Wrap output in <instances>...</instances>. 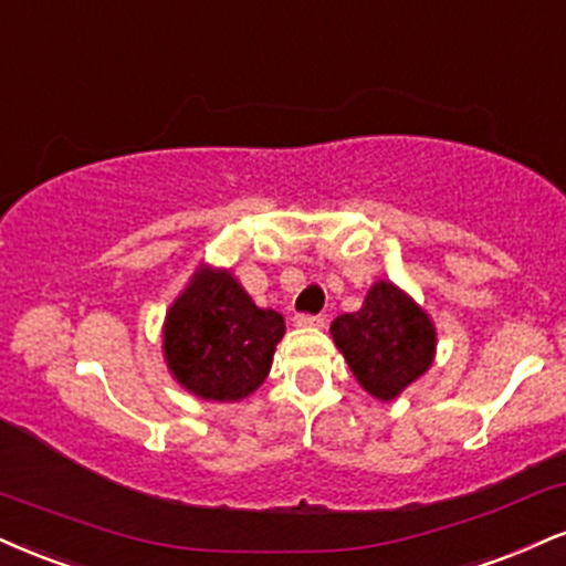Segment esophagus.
Instances as JSON below:
<instances>
[{"label":"esophagus","instance_id":"esophagus-1","mask_svg":"<svg viewBox=\"0 0 566 566\" xmlns=\"http://www.w3.org/2000/svg\"><path fill=\"white\" fill-rule=\"evenodd\" d=\"M295 326H313V329H318V326H324V318L311 316V313H297Z\"/></svg>","mask_w":566,"mask_h":566}]
</instances>
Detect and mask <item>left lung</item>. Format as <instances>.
I'll return each mask as SVG.
<instances>
[{"instance_id": "8db88e82", "label": "left lung", "mask_w": 566, "mask_h": 566, "mask_svg": "<svg viewBox=\"0 0 566 566\" xmlns=\"http://www.w3.org/2000/svg\"><path fill=\"white\" fill-rule=\"evenodd\" d=\"M329 332L358 385L382 403L424 377L438 350L430 313L387 279L374 282L364 305L337 316Z\"/></svg>"}]
</instances>
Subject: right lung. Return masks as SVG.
I'll list each match as a JSON object with an SVG mask.
<instances>
[{"instance_id":"add662e5","label":"right lung","mask_w":566,"mask_h":566,"mask_svg":"<svg viewBox=\"0 0 566 566\" xmlns=\"http://www.w3.org/2000/svg\"><path fill=\"white\" fill-rule=\"evenodd\" d=\"M284 316L258 308L231 269L200 263L166 311L163 358L184 390L234 403L265 382Z\"/></svg>"}]
</instances>
